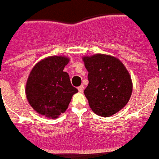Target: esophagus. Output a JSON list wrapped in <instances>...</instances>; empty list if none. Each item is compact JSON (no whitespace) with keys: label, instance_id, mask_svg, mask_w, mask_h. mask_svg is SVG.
Wrapping results in <instances>:
<instances>
[{"label":"esophagus","instance_id":"esophagus-1","mask_svg":"<svg viewBox=\"0 0 159 159\" xmlns=\"http://www.w3.org/2000/svg\"><path fill=\"white\" fill-rule=\"evenodd\" d=\"M78 89V90H79V92H81V93H82L84 90V86H80L79 87L77 88Z\"/></svg>","mask_w":159,"mask_h":159}]
</instances>
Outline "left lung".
<instances>
[{
  "instance_id": "1",
  "label": "left lung",
  "mask_w": 159,
  "mask_h": 159,
  "mask_svg": "<svg viewBox=\"0 0 159 159\" xmlns=\"http://www.w3.org/2000/svg\"><path fill=\"white\" fill-rule=\"evenodd\" d=\"M88 73L84 94L95 114L108 117L118 112L131 97L133 85L125 65L108 55L96 54L83 58Z\"/></svg>"
}]
</instances>
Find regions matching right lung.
<instances>
[{"mask_svg": "<svg viewBox=\"0 0 159 159\" xmlns=\"http://www.w3.org/2000/svg\"><path fill=\"white\" fill-rule=\"evenodd\" d=\"M69 59L51 57L34 65L28 77L26 94L30 106L41 115L56 118L68 108L72 96L78 92L64 72Z\"/></svg>", "mask_w": 159, "mask_h": 159, "instance_id": "right-lung-1", "label": "right lung"}]
</instances>
